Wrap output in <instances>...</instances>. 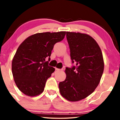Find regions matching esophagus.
<instances>
[{"mask_svg": "<svg viewBox=\"0 0 120 120\" xmlns=\"http://www.w3.org/2000/svg\"><path fill=\"white\" fill-rule=\"evenodd\" d=\"M55 69H56V71H62V70H63V69H59V68H55Z\"/></svg>", "mask_w": 120, "mask_h": 120, "instance_id": "obj_1", "label": "esophagus"}]
</instances>
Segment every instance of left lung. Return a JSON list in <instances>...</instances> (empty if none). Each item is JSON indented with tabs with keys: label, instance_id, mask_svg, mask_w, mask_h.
<instances>
[{
	"label": "left lung",
	"instance_id": "1",
	"mask_svg": "<svg viewBox=\"0 0 120 120\" xmlns=\"http://www.w3.org/2000/svg\"><path fill=\"white\" fill-rule=\"evenodd\" d=\"M72 63L66 68L65 81L59 84L60 94L71 101L86 98L94 91L104 71L101 49L95 40L86 34L67 32Z\"/></svg>",
	"mask_w": 120,
	"mask_h": 120
}]
</instances>
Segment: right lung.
Listing matches in <instances>:
<instances>
[{"label": "right lung", "mask_w": 120, "mask_h": 120, "mask_svg": "<svg viewBox=\"0 0 120 120\" xmlns=\"http://www.w3.org/2000/svg\"><path fill=\"white\" fill-rule=\"evenodd\" d=\"M65 31L41 33L29 37L19 46L12 63L16 86L22 93L35 96L44 91L47 79L55 68L45 59H50L55 44L64 38Z\"/></svg>", "instance_id": "1"}]
</instances>
